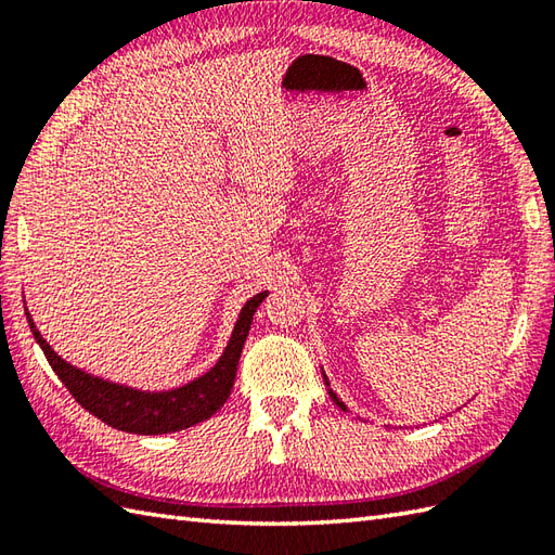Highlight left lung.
I'll return each mask as SVG.
<instances>
[{
    "label": "left lung",
    "instance_id": "8db88e82",
    "mask_svg": "<svg viewBox=\"0 0 555 555\" xmlns=\"http://www.w3.org/2000/svg\"><path fill=\"white\" fill-rule=\"evenodd\" d=\"M322 374H324V370H322ZM324 384H326V391H328V396L334 398V403H336L340 410H348V408H346V403H344V400H340V398H338V396L332 391V388H328V379H326V374H324Z\"/></svg>",
    "mask_w": 555,
    "mask_h": 555
}]
</instances>
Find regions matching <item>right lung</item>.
Segmentation results:
<instances>
[{"label": "right lung", "mask_w": 555, "mask_h": 555, "mask_svg": "<svg viewBox=\"0 0 555 555\" xmlns=\"http://www.w3.org/2000/svg\"><path fill=\"white\" fill-rule=\"evenodd\" d=\"M264 298L267 291L257 293V296L243 305L229 344L223 348L215 367L207 370L193 382L169 388V391H143V388L116 384L80 367H74L62 356H56L54 348L42 338L28 308L26 320L30 324L35 340H38V346L44 352L47 362L52 364L54 374L90 415H95L104 424H109V427L128 434L157 436L195 427V424L209 420L227 403L235 382V370H238L245 338L247 332H250L253 314Z\"/></svg>", "instance_id": "add662e5"}]
</instances>
